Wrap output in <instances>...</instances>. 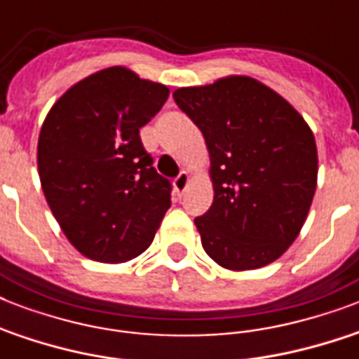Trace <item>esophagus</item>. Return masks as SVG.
<instances>
[{
  "mask_svg": "<svg viewBox=\"0 0 359 359\" xmlns=\"http://www.w3.org/2000/svg\"><path fill=\"white\" fill-rule=\"evenodd\" d=\"M188 182H190V175H188V171H180L179 175H177V179H175L173 186H175V191L177 194H182V191L186 190V186H188Z\"/></svg>",
  "mask_w": 359,
  "mask_h": 359,
  "instance_id": "obj_1",
  "label": "esophagus"
}]
</instances>
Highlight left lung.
<instances>
[{
    "label": "left lung",
    "instance_id": "left-lung-1",
    "mask_svg": "<svg viewBox=\"0 0 359 359\" xmlns=\"http://www.w3.org/2000/svg\"><path fill=\"white\" fill-rule=\"evenodd\" d=\"M173 98L210 152L214 201L196 218L203 248L229 270L266 266L294 242L311 207V130L285 98L245 76L182 87Z\"/></svg>",
    "mask_w": 359,
    "mask_h": 359
}]
</instances>
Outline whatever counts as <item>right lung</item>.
Segmentation results:
<instances>
[{
	"label": "right lung",
	"mask_w": 359,
	"mask_h": 359,
	"mask_svg": "<svg viewBox=\"0 0 359 359\" xmlns=\"http://www.w3.org/2000/svg\"><path fill=\"white\" fill-rule=\"evenodd\" d=\"M168 97L162 83L111 67L70 87L42 124V191L89 259L124 262L143 253L171 207V180L154 169L140 135Z\"/></svg>",
	"instance_id": "obj_1"
}]
</instances>
